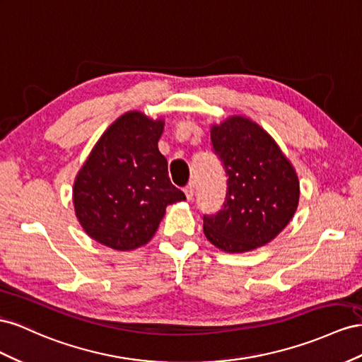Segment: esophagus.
Masks as SVG:
<instances>
[{
  "label": "esophagus",
  "mask_w": 362,
  "mask_h": 362,
  "mask_svg": "<svg viewBox=\"0 0 362 362\" xmlns=\"http://www.w3.org/2000/svg\"><path fill=\"white\" fill-rule=\"evenodd\" d=\"M183 191H185V195H187V199L192 200V197H194V183H189Z\"/></svg>",
  "instance_id": "1"
}]
</instances>
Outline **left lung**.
Instances as JSON below:
<instances>
[{"instance_id":"left-lung-1","label":"left lung","mask_w":362,"mask_h":362,"mask_svg":"<svg viewBox=\"0 0 362 362\" xmlns=\"http://www.w3.org/2000/svg\"><path fill=\"white\" fill-rule=\"evenodd\" d=\"M214 151L223 162V209L203 216L206 238L227 253H244L274 240L293 220L300 185L276 141L241 115L211 126Z\"/></svg>"}]
</instances>
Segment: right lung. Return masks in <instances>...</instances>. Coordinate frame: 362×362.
Segmentation results:
<instances>
[{
  "mask_svg": "<svg viewBox=\"0 0 362 362\" xmlns=\"http://www.w3.org/2000/svg\"><path fill=\"white\" fill-rule=\"evenodd\" d=\"M165 122L130 110L113 121L76 175L72 203L92 240L118 252L146 245L168 204L187 200L158 148Z\"/></svg>",
  "mask_w": 362,
  "mask_h": 362,
  "instance_id": "1",
  "label": "right lung"
}]
</instances>
